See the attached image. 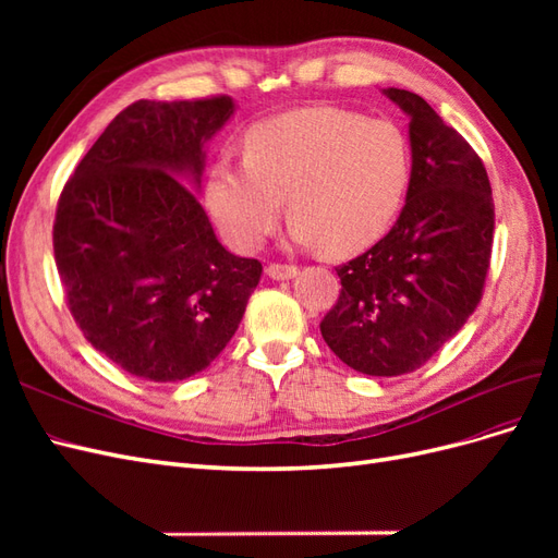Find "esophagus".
Returning a JSON list of instances; mask_svg holds the SVG:
<instances>
[{"label":"esophagus","instance_id":"esophagus-1","mask_svg":"<svg viewBox=\"0 0 558 558\" xmlns=\"http://www.w3.org/2000/svg\"><path fill=\"white\" fill-rule=\"evenodd\" d=\"M265 272L269 279H277V281H286V279H293L298 277L300 269L295 265H279V263H272L265 267Z\"/></svg>","mask_w":558,"mask_h":558}]
</instances>
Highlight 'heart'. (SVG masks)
<instances>
[{"instance_id": "b5f03b06", "label": "heart", "mask_w": 558, "mask_h": 558, "mask_svg": "<svg viewBox=\"0 0 558 558\" xmlns=\"http://www.w3.org/2000/svg\"><path fill=\"white\" fill-rule=\"evenodd\" d=\"M410 146L400 128L365 116L307 107L253 125L244 160H216L207 207L223 238L256 251L289 199L291 242L356 256L393 226L410 189Z\"/></svg>"}]
</instances>
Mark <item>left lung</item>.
Masks as SVG:
<instances>
[{
	"label": "left lung",
	"instance_id": "obj_1",
	"mask_svg": "<svg viewBox=\"0 0 558 558\" xmlns=\"http://www.w3.org/2000/svg\"><path fill=\"white\" fill-rule=\"evenodd\" d=\"M410 121L412 174L396 226L337 267L342 293L320 335L369 377L424 365L482 298L494 244L492 183L475 150L416 93L384 88Z\"/></svg>",
	"mask_w": 558,
	"mask_h": 558
}]
</instances>
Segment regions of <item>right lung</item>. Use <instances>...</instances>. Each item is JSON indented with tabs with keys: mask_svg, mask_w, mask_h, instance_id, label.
<instances>
[{
	"mask_svg": "<svg viewBox=\"0 0 558 558\" xmlns=\"http://www.w3.org/2000/svg\"><path fill=\"white\" fill-rule=\"evenodd\" d=\"M234 109L228 95L140 99L99 134L58 202L53 248L72 316L99 353L146 381L202 373L260 281L263 265L218 242L197 199L207 144Z\"/></svg>",
	"mask_w": 558,
	"mask_h": 558,
	"instance_id": "1",
	"label": "right lung"
}]
</instances>
